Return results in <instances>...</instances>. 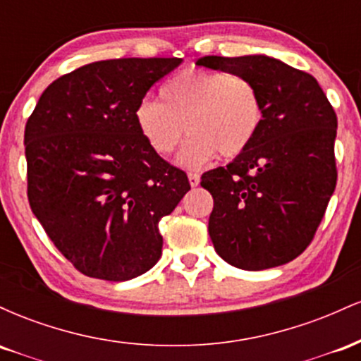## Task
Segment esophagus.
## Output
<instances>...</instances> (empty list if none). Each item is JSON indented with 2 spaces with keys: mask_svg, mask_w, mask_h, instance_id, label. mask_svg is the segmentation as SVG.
Here are the masks:
<instances>
[{
  "mask_svg": "<svg viewBox=\"0 0 361 361\" xmlns=\"http://www.w3.org/2000/svg\"><path fill=\"white\" fill-rule=\"evenodd\" d=\"M188 180H190V185L197 186L200 183V175H198L197 171H188Z\"/></svg>",
  "mask_w": 361,
  "mask_h": 361,
  "instance_id": "obj_1",
  "label": "esophagus"
}]
</instances>
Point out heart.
<instances>
[{"instance_id": "heart-1", "label": "heart", "mask_w": 361, "mask_h": 361, "mask_svg": "<svg viewBox=\"0 0 361 361\" xmlns=\"http://www.w3.org/2000/svg\"><path fill=\"white\" fill-rule=\"evenodd\" d=\"M159 100L135 105V126L159 156L173 154L188 132L185 166H200L217 152L226 159L243 154L263 126L261 91L243 74L186 69L161 86Z\"/></svg>"}]
</instances>
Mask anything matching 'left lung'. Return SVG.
I'll return each instance as SVG.
<instances>
[{
  "mask_svg": "<svg viewBox=\"0 0 361 361\" xmlns=\"http://www.w3.org/2000/svg\"><path fill=\"white\" fill-rule=\"evenodd\" d=\"M197 64L250 78L264 106L255 142L202 175L214 198L215 251L247 271L288 263L312 243L336 188V111L316 78L273 57L205 56Z\"/></svg>",
  "mask_w": 361,
  "mask_h": 361,
  "instance_id": "obj_1",
  "label": "left lung"
}]
</instances>
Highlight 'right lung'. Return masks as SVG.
Masks as SVG:
<instances>
[{
    "label": "right lung",
    "instance_id": "right-lung-1",
    "mask_svg": "<svg viewBox=\"0 0 361 361\" xmlns=\"http://www.w3.org/2000/svg\"><path fill=\"white\" fill-rule=\"evenodd\" d=\"M180 62H91L52 81L27 120L28 204L54 246L82 275L130 280L161 258L157 226L190 181L147 146L134 109Z\"/></svg>",
    "mask_w": 361,
    "mask_h": 361
}]
</instances>
